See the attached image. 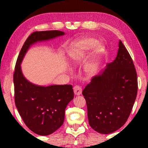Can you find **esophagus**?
I'll return each mask as SVG.
<instances>
[{
  "label": "esophagus",
  "instance_id": "34e87169",
  "mask_svg": "<svg viewBox=\"0 0 148 148\" xmlns=\"http://www.w3.org/2000/svg\"><path fill=\"white\" fill-rule=\"evenodd\" d=\"M73 90H74V94L77 95V96H79V95H80L82 92V88L79 86H75L73 88Z\"/></svg>",
  "mask_w": 148,
  "mask_h": 148
}]
</instances>
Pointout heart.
<instances>
[{
    "instance_id": "1",
    "label": "heart",
    "mask_w": 148,
    "mask_h": 148,
    "mask_svg": "<svg viewBox=\"0 0 148 148\" xmlns=\"http://www.w3.org/2000/svg\"><path fill=\"white\" fill-rule=\"evenodd\" d=\"M97 41L91 38H86L77 42L70 51V57L74 60H81L84 57L87 52L90 50L96 45ZM103 50L100 44H98L95 48L94 56L92 60L86 64V70L89 75H93L97 71L99 65V54Z\"/></svg>"
}]
</instances>
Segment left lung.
<instances>
[{
    "label": "left lung",
    "instance_id": "left-lung-1",
    "mask_svg": "<svg viewBox=\"0 0 148 148\" xmlns=\"http://www.w3.org/2000/svg\"><path fill=\"white\" fill-rule=\"evenodd\" d=\"M138 84L132 58L123 42L114 61L94 77L82 94L90 127L102 134L118 130L127 122L136 99Z\"/></svg>",
    "mask_w": 148,
    "mask_h": 148
}]
</instances>
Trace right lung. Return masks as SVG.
Segmentation results:
<instances>
[{"label": "right lung", "mask_w": 148, "mask_h": 148, "mask_svg": "<svg viewBox=\"0 0 148 148\" xmlns=\"http://www.w3.org/2000/svg\"><path fill=\"white\" fill-rule=\"evenodd\" d=\"M64 34L58 30L33 32L22 46L16 62L13 73L16 107L26 126L38 135L51 134L63 124L66 107L74 98L73 90L71 85L32 84L24 77L20 64L32 44Z\"/></svg>", "instance_id": "right-lung-1"}]
</instances>
